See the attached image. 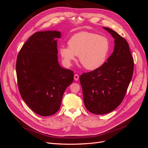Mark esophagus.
<instances>
[{
	"instance_id": "esophagus-1",
	"label": "esophagus",
	"mask_w": 148,
	"mask_h": 148,
	"mask_svg": "<svg viewBox=\"0 0 148 148\" xmlns=\"http://www.w3.org/2000/svg\"><path fill=\"white\" fill-rule=\"evenodd\" d=\"M78 79H79V75L77 74H75L74 75V79L76 80V81H77Z\"/></svg>"
}]
</instances>
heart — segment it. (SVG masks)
<instances>
[{
    "label": "heart",
    "instance_id": "obj_1",
    "mask_svg": "<svg viewBox=\"0 0 148 148\" xmlns=\"http://www.w3.org/2000/svg\"><path fill=\"white\" fill-rule=\"evenodd\" d=\"M69 47L62 46L59 52L65 63L70 65L78 56L84 69L94 70L105 63L110 51V41L104 36L82 31L76 33L68 41Z\"/></svg>",
    "mask_w": 148,
    "mask_h": 148
}]
</instances>
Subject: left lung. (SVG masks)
<instances>
[{
	"label": "left lung",
	"mask_w": 148,
	"mask_h": 148,
	"mask_svg": "<svg viewBox=\"0 0 148 148\" xmlns=\"http://www.w3.org/2000/svg\"><path fill=\"white\" fill-rule=\"evenodd\" d=\"M115 39L113 53L99 69L79 77L84 104L90 112L108 114L121 104L133 73L134 60L127 41L115 31L103 27Z\"/></svg>",
	"instance_id": "1"
}]
</instances>
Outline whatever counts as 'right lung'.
<instances>
[{
    "label": "right lung",
    "mask_w": 148,
    "mask_h": 148,
    "mask_svg": "<svg viewBox=\"0 0 148 148\" xmlns=\"http://www.w3.org/2000/svg\"><path fill=\"white\" fill-rule=\"evenodd\" d=\"M57 31H38L23 44L17 56L16 71L22 99L35 113L50 116L59 110L73 71L62 68L57 57Z\"/></svg>",
    "instance_id": "right-lung-1"
}]
</instances>
